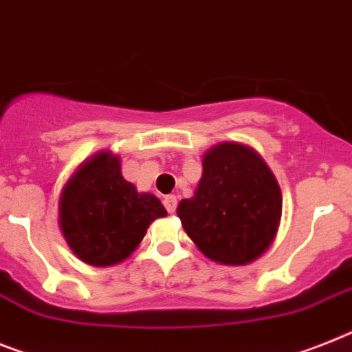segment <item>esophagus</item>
Here are the masks:
<instances>
[{
	"label": "esophagus",
	"instance_id": "34e87169",
	"mask_svg": "<svg viewBox=\"0 0 352 352\" xmlns=\"http://www.w3.org/2000/svg\"><path fill=\"white\" fill-rule=\"evenodd\" d=\"M164 206L165 210L169 213H174L176 212V206H178V201H176V197L174 196H165L164 197Z\"/></svg>",
	"mask_w": 352,
	"mask_h": 352
}]
</instances>
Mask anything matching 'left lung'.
Instances as JSON below:
<instances>
[{
	"label": "left lung",
	"instance_id": "obj_1",
	"mask_svg": "<svg viewBox=\"0 0 352 352\" xmlns=\"http://www.w3.org/2000/svg\"><path fill=\"white\" fill-rule=\"evenodd\" d=\"M281 190L249 146L222 142L203 156L194 197L178 205L183 230L206 258L245 265L265 253L281 221Z\"/></svg>",
	"mask_w": 352,
	"mask_h": 352
}]
</instances>
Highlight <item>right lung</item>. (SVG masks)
<instances>
[{"instance_id":"1","label":"right lung","mask_w":352,"mask_h":352,"mask_svg":"<svg viewBox=\"0 0 352 352\" xmlns=\"http://www.w3.org/2000/svg\"><path fill=\"white\" fill-rule=\"evenodd\" d=\"M153 194H139L121 174V160L101 151L83 162L65 183L58 224L65 242L82 262L94 267L119 263L142 242L155 219L165 217Z\"/></svg>"}]
</instances>
